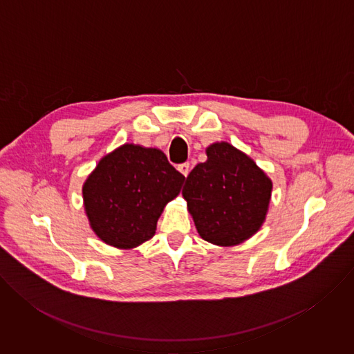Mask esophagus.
I'll return each instance as SVG.
<instances>
[{"mask_svg":"<svg viewBox=\"0 0 354 354\" xmlns=\"http://www.w3.org/2000/svg\"><path fill=\"white\" fill-rule=\"evenodd\" d=\"M178 171L186 178V176L189 175V172H190V164H189V162H185V164L178 165Z\"/></svg>","mask_w":354,"mask_h":354,"instance_id":"1","label":"esophagus"}]
</instances>
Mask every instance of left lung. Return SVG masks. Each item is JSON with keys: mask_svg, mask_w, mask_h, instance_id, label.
Returning a JSON list of instances; mask_svg holds the SVG:
<instances>
[{"mask_svg": "<svg viewBox=\"0 0 354 354\" xmlns=\"http://www.w3.org/2000/svg\"><path fill=\"white\" fill-rule=\"evenodd\" d=\"M207 161L186 178L182 194L198 235L220 245H238L262 227L272 180L242 151L228 142L206 148Z\"/></svg>", "mask_w": 354, "mask_h": 354, "instance_id": "obj_1", "label": "left lung"}]
</instances>
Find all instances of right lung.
Wrapping results in <instances>:
<instances>
[{"label":"right lung","mask_w":354,"mask_h":354,"mask_svg":"<svg viewBox=\"0 0 354 354\" xmlns=\"http://www.w3.org/2000/svg\"><path fill=\"white\" fill-rule=\"evenodd\" d=\"M183 180L161 149L123 144L97 162L82 186L89 225L108 245L136 248L154 236Z\"/></svg>","instance_id":"right-lung-1"}]
</instances>
